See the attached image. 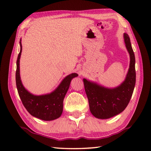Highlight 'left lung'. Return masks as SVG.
<instances>
[{
  "mask_svg": "<svg viewBox=\"0 0 151 151\" xmlns=\"http://www.w3.org/2000/svg\"><path fill=\"white\" fill-rule=\"evenodd\" d=\"M125 45L130 61L124 81L118 87L110 89L102 87L84 78V88L91 113L98 119H108L121 113L129 104L136 84L135 55L127 34H124Z\"/></svg>",
  "mask_w": 151,
  "mask_h": 151,
  "instance_id": "left-lung-1",
  "label": "left lung"
}]
</instances>
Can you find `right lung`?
I'll return each instance as SVG.
<instances>
[{"label": "right lung", "instance_id": "add662e5", "mask_svg": "<svg viewBox=\"0 0 151 151\" xmlns=\"http://www.w3.org/2000/svg\"><path fill=\"white\" fill-rule=\"evenodd\" d=\"M21 50L17 60V69L15 73L16 86L19 97L24 108L32 116L43 121H52L60 117L63 111L64 97L69 88L71 80L77 76L76 73L67 76L58 87L50 94L36 96L30 93L22 86L19 70V60L22 52V45L20 41Z\"/></svg>", "mask_w": 151, "mask_h": 151}]
</instances>
